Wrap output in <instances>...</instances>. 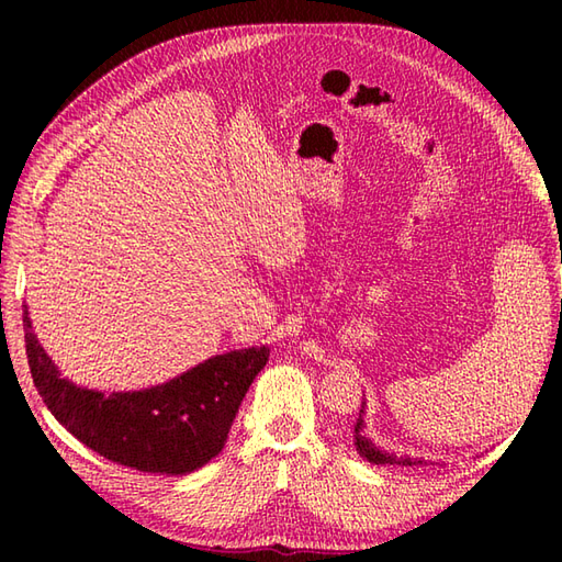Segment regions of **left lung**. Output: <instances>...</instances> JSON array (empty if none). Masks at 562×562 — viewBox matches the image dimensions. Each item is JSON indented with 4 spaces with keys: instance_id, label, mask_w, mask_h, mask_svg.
I'll return each mask as SVG.
<instances>
[{
    "instance_id": "obj_1",
    "label": "left lung",
    "mask_w": 562,
    "mask_h": 562,
    "mask_svg": "<svg viewBox=\"0 0 562 562\" xmlns=\"http://www.w3.org/2000/svg\"><path fill=\"white\" fill-rule=\"evenodd\" d=\"M364 405L360 411V417H357V425H355V447L357 451H360V457L367 459L369 463H381V465H411V469H423V465H427L425 459H411V457H396V453H386L381 451L372 439L362 435V427H364Z\"/></svg>"
}]
</instances>
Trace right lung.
<instances>
[{
	"instance_id": "right-lung-1",
	"label": "right lung",
	"mask_w": 562,
	"mask_h": 562,
	"mask_svg": "<svg viewBox=\"0 0 562 562\" xmlns=\"http://www.w3.org/2000/svg\"><path fill=\"white\" fill-rule=\"evenodd\" d=\"M33 384L67 432L103 459L145 473L186 475L217 457L270 348L214 355L166 384L142 391L81 389L59 376L23 304Z\"/></svg>"
}]
</instances>
